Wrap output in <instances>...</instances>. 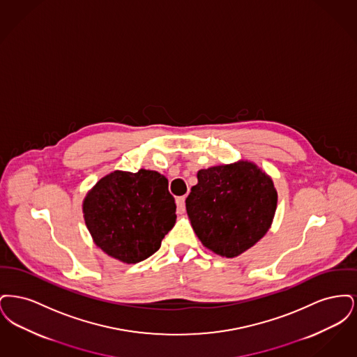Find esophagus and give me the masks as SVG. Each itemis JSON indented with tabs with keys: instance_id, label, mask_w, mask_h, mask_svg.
Listing matches in <instances>:
<instances>
[{
	"instance_id": "obj_1",
	"label": "esophagus",
	"mask_w": 357,
	"mask_h": 357,
	"mask_svg": "<svg viewBox=\"0 0 357 357\" xmlns=\"http://www.w3.org/2000/svg\"><path fill=\"white\" fill-rule=\"evenodd\" d=\"M185 199H186L185 197H178V198L175 199L178 214H183V213L186 211V204H185Z\"/></svg>"
}]
</instances>
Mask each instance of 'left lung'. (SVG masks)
Masks as SVG:
<instances>
[{
    "label": "left lung",
    "mask_w": 357,
    "mask_h": 357,
    "mask_svg": "<svg viewBox=\"0 0 357 357\" xmlns=\"http://www.w3.org/2000/svg\"><path fill=\"white\" fill-rule=\"evenodd\" d=\"M186 198L187 215L204 248L234 258L272 226L277 191L272 178L253 162L239 160L197 174Z\"/></svg>",
    "instance_id": "left-lung-1"
}]
</instances>
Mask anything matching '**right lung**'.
Returning <instances> with one entry per match:
<instances>
[{"instance_id":"right-lung-1","label":"right lung","mask_w":357,"mask_h":357,"mask_svg":"<svg viewBox=\"0 0 357 357\" xmlns=\"http://www.w3.org/2000/svg\"><path fill=\"white\" fill-rule=\"evenodd\" d=\"M169 181L158 171H114L102 178L83 202L93 242L124 264L153 255L176 220Z\"/></svg>"}]
</instances>
